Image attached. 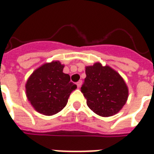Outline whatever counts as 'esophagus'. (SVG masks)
<instances>
[{
	"mask_svg": "<svg viewBox=\"0 0 154 154\" xmlns=\"http://www.w3.org/2000/svg\"><path fill=\"white\" fill-rule=\"evenodd\" d=\"M76 85H77V87H78V88H80V87H81V85H82V80H79V81H78Z\"/></svg>",
	"mask_w": 154,
	"mask_h": 154,
	"instance_id": "obj_1",
	"label": "esophagus"
}]
</instances>
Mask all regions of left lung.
Instances as JSON below:
<instances>
[{"instance_id": "8db88e82", "label": "left lung", "mask_w": 154, "mask_h": 154, "mask_svg": "<svg viewBox=\"0 0 154 154\" xmlns=\"http://www.w3.org/2000/svg\"><path fill=\"white\" fill-rule=\"evenodd\" d=\"M85 74L81 92L89 109L102 117L117 114L126 103L128 96V89L120 75L99 62L87 66Z\"/></svg>"}]
</instances>
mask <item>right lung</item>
Instances as JSON below:
<instances>
[{
	"label": "right lung",
	"mask_w": 154,
	"mask_h": 154,
	"mask_svg": "<svg viewBox=\"0 0 154 154\" xmlns=\"http://www.w3.org/2000/svg\"><path fill=\"white\" fill-rule=\"evenodd\" d=\"M60 61L46 63L36 69L26 84L28 100L37 112L53 115L61 111L77 86L70 81L68 74L63 73Z\"/></svg>",
	"instance_id": "1"
}]
</instances>
